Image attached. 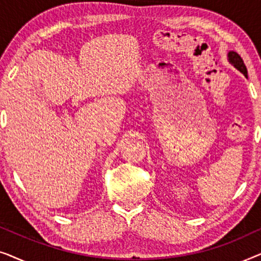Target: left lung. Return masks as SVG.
<instances>
[{"instance_id": "8db88e82", "label": "left lung", "mask_w": 261, "mask_h": 261, "mask_svg": "<svg viewBox=\"0 0 261 261\" xmlns=\"http://www.w3.org/2000/svg\"><path fill=\"white\" fill-rule=\"evenodd\" d=\"M228 60H229V63L233 64V65L237 67L239 71H240V72H242L246 77H247V69H246L244 60H242L241 57L239 56L237 52L231 51L228 53Z\"/></svg>"}]
</instances>
